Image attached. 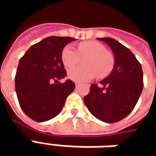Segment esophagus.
Listing matches in <instances>:
<instances>
[{"instance_id": "obj_1", "label": "esophagus", "mask_w": 156, "mask_h": 156, "mask_svg": "<svg viewBox=\"0 0 156 156\" xmlns=\"http://www.w3.org/2000/svg\"><path fill=\"white\" fill-rule=\"evenodd\" d=\"M78 85H79V83L76 82V83H75V86H76V87H78Z\"/></svg>"}]
</instances>
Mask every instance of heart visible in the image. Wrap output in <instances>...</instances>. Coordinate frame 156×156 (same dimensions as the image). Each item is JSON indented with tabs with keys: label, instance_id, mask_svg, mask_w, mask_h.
<instances>
[{
	"label": "heart",
	"instance_id": "heart-1",
	"mask_svg": "<svg viewBox=\"0 0 156 156\" xmlns=\"http://www.w3.org/2000/svg\"><path fill=\"white\" fill-rule=\"evenodd\" d=\"M61 59L67 68L73 67L83 59L84 65L68 70V78L75 82L88 81L96 75L98 78H105L115 67L114 55L97 41H81L78 44L77 51L69 45L66 46L62 50Z\"/></svg>",
	"mask_w": 156,
	"mask_h": 156
}]
</instances>
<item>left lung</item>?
<instances>
[{
    "instance_id": "8db88e82",
    "label": "left lung",
    "mask_w": 156,
    "mask_h": 156,
    "mask_svg": "<svg viewBox=\"0 0 156 156\" xmlns=\"http://www.w3.org/2000/svg\"><path fill=\"white\" fill-rule=\"evenodd\" d=\"M111 48L115 67L109 76L98 86L91 84L83 98L85 105L94 117L106 123H116L134 109L144 86L141 64L131 51L115 39L98 38Z\"/></svg>"
}]
</instances>
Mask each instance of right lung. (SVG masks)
<instances>
[{
    "label": "right lung",
    "mask_w": 156,
    "mask_h": 156,
    "mask_svg": "<svg viewBox=\"0 0 156 156\" xmlns=\"http://www.w3.org/2000/svg\"><path fill=\"white\" fill-rule=\"evenodd\" d=\"M76 39L68 37H48L32 45L19 61L15 87L22 111L37 122L56 117L65 100L74 90L73 82L68 79L61 53L66 45Z\"/></svg>",
    "instance_id": "1"
}]
</instances>
